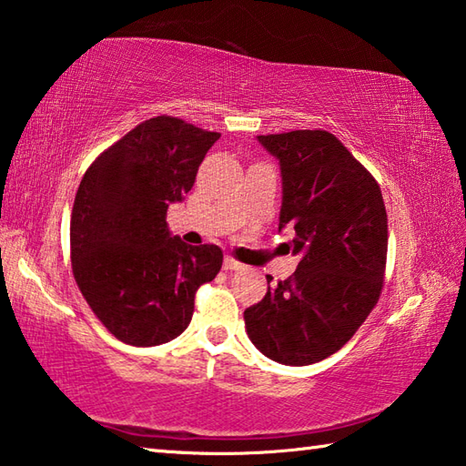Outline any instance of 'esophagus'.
I'll return each instance as SVG.
<instances>
[{
  "label": "esophagus",
  "instance_id": "obj_1",
  "mask_svg": "<svg viewBox=\"0 0 466 466\" xmlns=\"http://www.w3.org/2000/svg\"><path fill=\"white\" fill-rule=\"evenodd\" d=\"M243 266H241V263L239 261H237V259H233V258H225L223 259V269H241Z\"/></svg>",
  "mask_w": 466,
  "mask_h": 466
}]
</instances>
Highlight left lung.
<instances>
[{
  "instance_id": "left-lung-1",
  "label": "left lung",
  "mask_w": 466,
  "mask_h": 466,
  "mask_svg": "<svg viewBox=\"0 0 466 466\" xmlns=\"http://www.w3.org/2000/svg\"><path fill=\"white\" fill-rule=\"evenodd\" d=\"M258 139L279 160V231L294 227L288 251L300 263L243 312L245 329L271 361L310 365L337 353L380 300L388 213L371 172L329 131Z\"/></svg>"
}]
</instances>
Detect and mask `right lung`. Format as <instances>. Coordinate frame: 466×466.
Wrapping results in <instances>:
<instances>
[{
    "label": "right lung",
    "mask_w": 466,
    "mask_h": 466,
    "mask_svg": "<svg viewBox=\"0 0 466 466\" xmlns=\"http://www.w3.org/2000/svg\"><path fill=\"white\" fill-rule=\"evenodd\" d=\"M218 137L178 117L146 119L96 156L78 184L73 276L93 314L126 345L177 339L190 324L197 289L223 266L217 245L192 248L166 223Z\"/></svg>",
    "instance_id": "add662e5"
}]
</instances>
